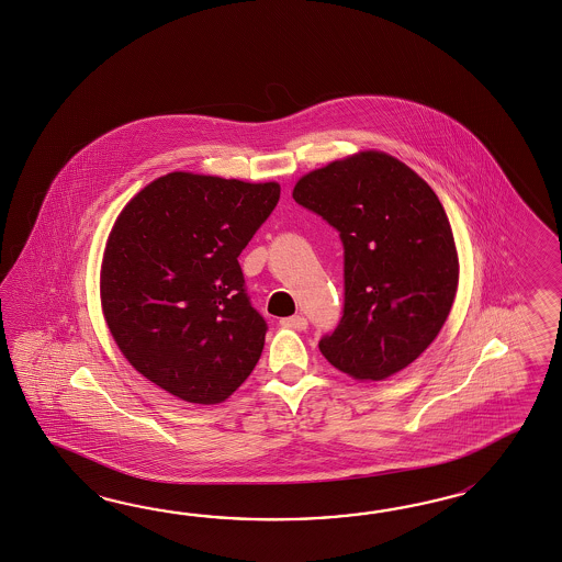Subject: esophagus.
Returning a JSON list of instances; mask_svg holds the SVG:
<instances>
[{"label": "esophagus", "instance_id": "1", "mask_svg": "<svg viewBox=\"0 0 562 562\" xmlns=\"http://www.w3.org/2000/svg\"><path fill=\"white\" fill-rule=\"evenodd\" d=\"M281 326L293 328V330H305L307 328V321H305L304 316H289V318L281 321Z\"/></svg>", "mask_w": 562, "mask_h": 562}]
</instances>
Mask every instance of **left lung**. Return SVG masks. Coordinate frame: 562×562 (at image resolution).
Returning a JSON list of instances; mask_svg holds the SVG:
<instances>
[{"mask_svg": "<svg viewBox=\"0 0 562 562\" xmlns=\"http://www.w3.org/2000/svg\"><path fill=\"white\" fill-rule=\"evenodd\" d=\"M291 194L345 246V314L322 355L359 382L408 368L443 328L460 279L434 189L398 158L363 149L307 172Z\"/></svg>", "mask_w": 562, "mask_h": 562, "instance_id": "1", "label": "left lung"}]
</instances>
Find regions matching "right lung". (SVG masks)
Here are the masks:
<instances>
[{
  "instance_id": "add662e5",
  "label": "right lung",
  "mask_w": 562,
  "mask_h": 562,
  "mask_svg": "<svg viewBox=\"0 0 562 562\" xmlns=\"http://www.w3.org/2000/svg\"><path fill=\"white\" fill-rule=\"evenodd\" d=\"M279 194V182L177 170L114 220L100 265L104 321L128 363L180 401L224 402L260 359L267 324L238 257Z\"/></svg>"
}]
</instances>
